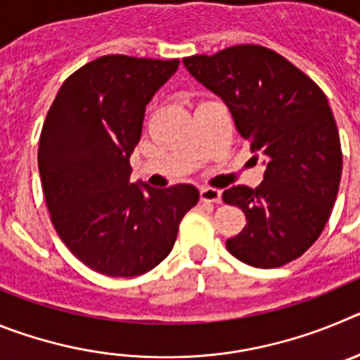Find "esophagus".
Wrapping results in <instances>:
<instances>
[{
  "label": "esophagus",
  "instance_id": "obj_1",
  "mask_svg": "<svg viewBox=\"0 0 360 360\" xmlns=\"http://www.w3.org/2000/svg\"><path fill=\"white\" fill-rule=\"evenodd\" d=\"M200 200H202V202L219 203L221 202V191L214 189V187H202V189H200Z\"/></svg>",
  "mask_w": 360,
  "mask_h": 360
}]
</instances>
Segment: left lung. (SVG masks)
Wrapping results in <instances>:
<instances>
[{
  "instance_id": "left-lung-1",
  "label": "left lung",
  "mask_w": 360,
  "mask_h": 360,
  "mask_svg": "<svg viewBox=\"0 0 360 360\" xmlns=\"http://www.w3.org/2000/svg\"><path fill=\"white\" fill-rule=\"evenodd\" d=\"M184 66L231 111L236 129L266 165L252 189L232 186L224 202L247 216L227 250L257 269H274L307 252L332 214L342 153L328 98L274 50L238 44Z\"/></svg>"
}]
</instances>
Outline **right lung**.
I'll return each mask as SVG.
<instances>
[{
    "mask_svg": "<svg viewBox=\"0 0 360 360\" xmlns=\"http://www.w3.org/2000/svg\"><path fill=\"white\" fill-rule=\"evenodd\" d=\"M178 65L98 57L63 82L43 124L37 164L53 227L73 256L110 278L155 269L200 198L187 184L129 182L146 106Z\"/></svg>",
    "mask_w": 360,
    "mask_h": 360,
    "instance_id": "add662e5",
    "label": "right lung"
}]
</instances>
